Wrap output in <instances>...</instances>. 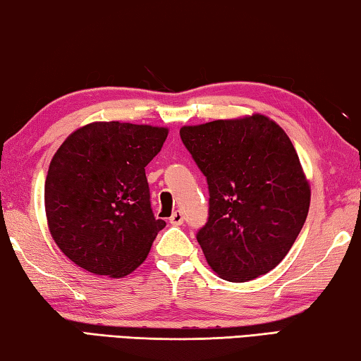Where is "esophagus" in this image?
<instances>
[{
	"label": "esophagus",
	"mask_w": 361,
	"mask_h": 361,
	"mask_svg": "<svg viewBox=\"0 0 361 361\" xmlns=\"http://www.w3.org/2000/svg\"><path fill=\"white\" fill-rule=\"evenodd\" d=\"M185 221V215H183L181 210H176L172 213V216H170V224L172 226H180Z\"/></svg>",
	"instance_id": "esophagus-1"
}]
</instances>
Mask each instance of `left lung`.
<instances>
[{
  "label": "left lung",
  "mask_w": 361,
  "mask_h": 361,
  "mask_svg": "<svg viewBox=\"0 0 361 361\" xmlns=\"http://www.w3.org/2000/svg\"><path fill=\"white\" fill-rule=\"evenodd\" d=\"M180 135L209 183V221L197 232L209 266L235 283L272 271L310 205V185L288 135L259 113L183 126Z\"/></svg>",
  "instance_id": "obj_1"
}]
</instances>
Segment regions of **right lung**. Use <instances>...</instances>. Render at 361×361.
I'll return each mask as SVG.
<instances>
[{"instance_id":"1","label":"right lung","mask_w":361,"mask_h":361,"mask_svg":"<svg viewBox=\"0 0 361 361\" xmlns=\"http://www.w3.org/2000/svg\"><path fill=\"white\" fill-rule=\"evenodd\" d=\"M167 135V127L90 122L60 145L44 207L54 242L75 264L121 279L146 259L166 221L152 215L145 167Z\"/></svg>"}]
</instances>
